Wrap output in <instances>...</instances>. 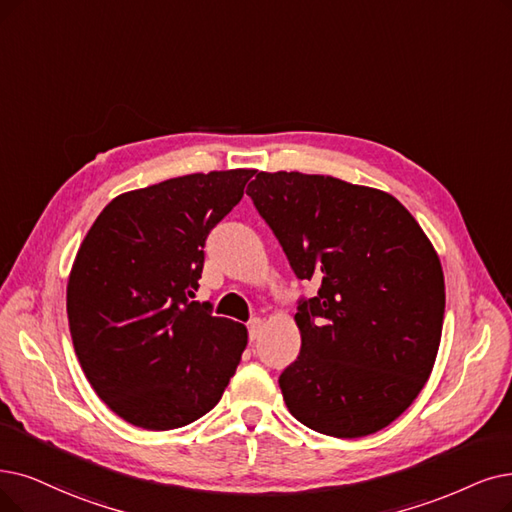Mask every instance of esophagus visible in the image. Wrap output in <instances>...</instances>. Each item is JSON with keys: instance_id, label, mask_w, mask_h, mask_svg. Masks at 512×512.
I'll return each instance as SVG.
<instances>
[{"instance_id": "34e87169", "label": "esophagus", "mask_w": 512, "mask_h": 512, "mask_svg": "<svg viewBox=\"0 0 512 512\" xmlns=\"http://www.w3.org/2000/svg\"><path fill=\"white\" fill-rule=\"evenodd\" d=\"M262 325H264V321H262L260 317H254V319L248 323V330H250V338H252V340H256V338L260 336Z\"/></svg>"}]
</instances>
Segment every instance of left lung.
I'll return each mask as SVG.
<instances>
[{
	"label": "left lung",
	"instance_id": "8db88e82",
	"mask_svg": "<svg viewBox=\"0 0 512 512\" xmlns=\"http://www.w3.org/2000/svg\"><path fill=\"white\" fill-rule=\"evenodd\" d=\"M298 279L302 346L279 376L290 414L359 439L395 422L433 372L445 313L441 260L393 195L334 176L258 172L248 185Z\"/></svg>",
	"mask_w": 512,
	"mask_h": 512
}]
</instances>
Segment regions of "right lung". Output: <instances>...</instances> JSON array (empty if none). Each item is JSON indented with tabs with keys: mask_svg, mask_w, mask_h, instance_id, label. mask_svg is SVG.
Masks as SVG:
<instances>
[{
	"mask_svg": "<svg viewBox=\"0 0 512 512\" xmlns=\"http://www.w3.org/2000/svg\"><path fill=\"white\" fill-rule=\"evenodd\" d=\"M256 170L163 180L98 214L67 281L73 349L111 412L170 431L220 401L248 344L243 323L195 302L210 229Z\"/></svg>",
	"mask_w": 512,
	"mask_h": 512,
	"instance_id": "1",
	"label": "right lung"
}]
</instances>
